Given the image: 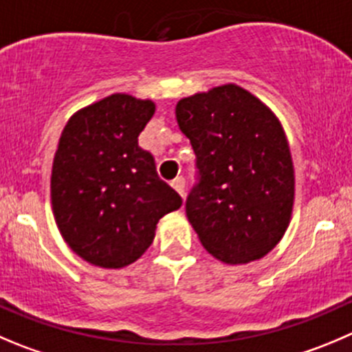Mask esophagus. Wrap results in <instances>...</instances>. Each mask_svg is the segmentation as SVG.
<instances>
[{
    "label": "esophagus",
    "mask_w": 352,
    "mask_h": 352,
    "mask_svg": "<svg viewBox=\"0 0 352 352\" xmlns=\"http://www.w3.org/2000/svg\"><path fill=\"white\" fill-rule=\"evenodd\" d=\"M173 188L179 193L182 197H185V178H176L173 182Z\"/></svg>",
    "instance_id": "1"
}]
</instances>
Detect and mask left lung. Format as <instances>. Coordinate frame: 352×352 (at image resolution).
Here are the masks:
<instances>
[{"mask_svg": "<svg viewBox=\"0 0 352 352\" xmlns=\"http://www.w3.org/2000/svg\"><path fill=\"white\" fill-rule=\"evenodd\" d=\"M176 120L197 155L186 216L202 245L226 264L264 257L289 228L296 188L280 120L236 85L182 98Z\"/></svg>", "mask_w": 352, "mask_h": 352, "instance_id": "left-lung-1", "label": "left lung"}]
</instances>
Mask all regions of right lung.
I'll list each match as a JSON object with an SVG mask.
<instances>
[{"mask_svg": "<svg viewBox=\"0 0 352 352\" xmlns=\"http://www.w3.org/2000/svg\"><path fill=\"white\" fill-rule=\"evenodd\" d=\"M155 113L152 100L116 93L78 110L60 136L52 207L67 245L100 267H124L152 245L157 223L182 197L138 146Z\"/></svg>", "mask_w": 352, "mask_h": 352, "instance_id": "obj_1", "label": "right lung"}]
</instances>
